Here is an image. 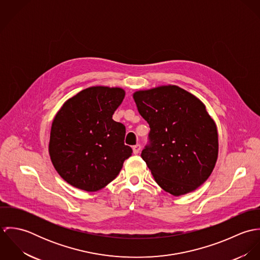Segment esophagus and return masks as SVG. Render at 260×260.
Masks as SVG:
<instances>
[{
    "label": "esophagus",
    "instance_id": "obj_1",
    "mask_svg": "<svg viewBox=\"0 0 260 260\" xmlns=\"http://www.w3.org/2000/svg\"><path fill=\"white\" fill-rule=\"evenodd\" d=\"M140 150H141V145L140 144H136L135 146H133L134 154H138L140 152Z\"/></svg>",
    "mask_w": 260,
    "mask_h": 260
}]
</instances>
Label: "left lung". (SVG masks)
Here are the masks:
<instances>
[{"instance_id": "1", "label": "left lung", "mask_w": 260, "mask_h": 260, "mask_svg": "<svg viewBox=\"0 0 260 260\" xmlns=\"http://www.w3.org/2000/svg\"><path fill=\"white\" fill-rule=\"evenodd\" d=\"M150 127L141 157L163 190L183 195L210 176L218 155L214 121L202 102L177 86H162L133 95Z\"/></svg>"}]
</instances>
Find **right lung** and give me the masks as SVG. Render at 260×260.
<instances>
[{"mask_svg":"<svg viewBox=\"0 0 260 260\" xmlns=\"http://www.w3.org/2000/svg\"><path fill=\"white\" fill-rule=\"evenodd\" d=\"M124 90L90 87L69 99L57 113L49 152L60 176L85 191H97L114 180L132 148L124 144L126 128L112 119Z\"/></svg>","mask_w":260,"mask_h":260,"instance_id":"1","label":"right lung"}]
</instances>
